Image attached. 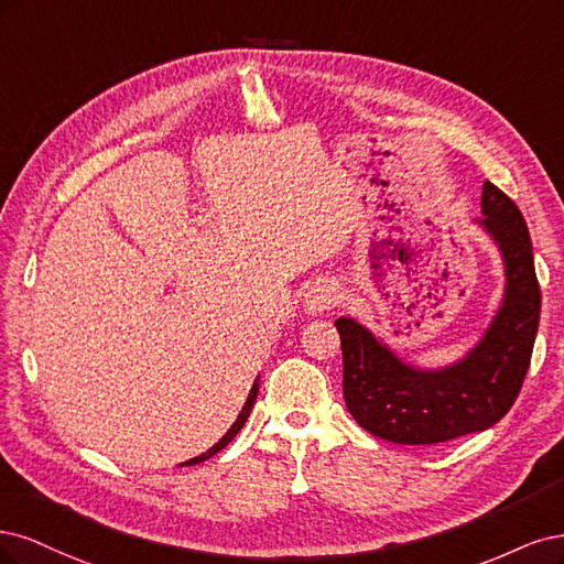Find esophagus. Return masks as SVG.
I'll list each match as a JSON object with an SVG mask.
<instances>
[{"mask_svg": "<svg viewBox=\"0 0 564 564\" xmlns=\"http://www.w3.org/2000/svg\"><path fill=\"white\" fill-rule=\"evenodd\" d=\"M339 300H341V295H339V288L335 283L318 281L304 297V312L308 316H321L323 312H328V308L339 304Z\"/></svg>", "mask_w": 564, "mask_h": 564, "instance_id": "esophagus-1", "label": "esophagus"}]
</instances>
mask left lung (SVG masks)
<instances>
[{"instance_id":"8db88e82","label":"left lung","mask_w":564,"mask_h":564,"mask_svg":"<svg viewBox=\"0 0 564 564\" xmlns=\"http://www.w3.org/2000/svg\"><path fill=\"white\" fill-rule=\"evenodd\" d=\"M482 229L501 256L503 293L480 339L459 360L422 368L351 316L335 328L344 356V401L354 420L381 441L435 445L487 431L511 410L534 349L541 293L532 239L518 206L492 183L482 185Z\"/></svg>"}]
</instances>
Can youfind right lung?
Wrapping results in <instances>:
<instances>
[{
	"mask_svg": "<svg viewBox=\"0 0 564 564\" xmlns=\"http://www.w3.org/2000/svg\"><path fill=\"white\" fill-rule=\"evenodd\" d=\"M258 391H260V377L256 379V384H252V389H250V393H248V401H246V405H243V410L239 412V420H236L234 424H231V429L223 435V438H220V443H215L208 452H204L202 454V457H194V459H189V462H185L187 466H194V464H202V462H206V459H210L213 457V454H217V452H220V449H225L231 441H234V435L236 433H239L241 431V426L246 424V420H248V414H250V410H252V405H256V398H258ZM183 464V466H185Z\"/></svg>",
	"mask_w": 564,
	"mask_h": 564,
	"instance_id": "1",
	"label": "right lung"
}]
</instances>
